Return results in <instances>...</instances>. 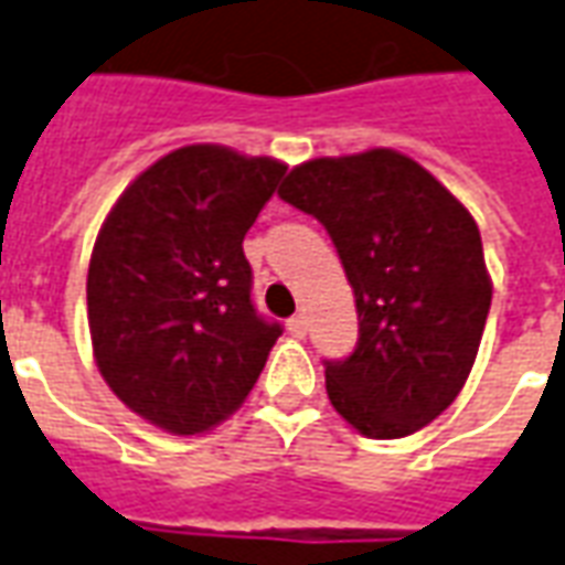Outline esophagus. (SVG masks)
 I'll list each match as a JSON object with an SVG mask.
<instances>
[{"label": "esophagus", "mask_w": 565, "mask_h": 565, "mask_svg": "<svg viewBox=\"0 0 565 565\" xmlns=\"http://www.w3.org/2000/svg\"><path fill=\"white\" fill-rule=\"evenodd\" d=\"M287 330L294 332L296 339H302V335H306V330H308V320H306V315H294V318L287 320Z\"/></svg>", "instance_id": "obj_1"}]
</instances>
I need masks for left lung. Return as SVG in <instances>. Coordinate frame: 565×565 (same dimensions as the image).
Segmentation results:
<instances>
[{
    "mask_svg": "<svg viewBox=\"0 0 565 565\" xmlns=\"http://www.w3.org/2000/svg\"><path fill=\"white\" fill-rule=\"evenodd\" d=\"M284 202L323 223L354 287L360 339L323 360L332 408L369 438L436 420L472 372L490 275L472 214L396 150L296 166Z\"/></svg>",
    "mask_w": 565,
    "mask_h": 565,
    "instance_id": "left-lung-1",
    "label": "left lung"
}]
</instances>
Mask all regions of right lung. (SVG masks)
Wrapping results in <instances>:
<instances>
[{
	"label": "right lung",
	"mask_w": 565,
	"mask_h": 565,
	"mask_svg": "<svg viewBox=\"0 0 565 565\" xmlns=\"http://www.w3.org/2000/svg\"><path fill=\"white\" fill-rule=\"evenodd\" d=\"M284 172L221 145L178 148L124 190L99 230L93 354L117 399L174 436L233 415L281 335L254 306L242 242Z\"/></svg>",
	"instance_id": "right-lung-1"
}]
</instances>
